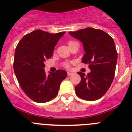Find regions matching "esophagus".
Returning a JSON list of instances; mask_svg holds the SVG:
<instances>
[{
	"label": "esophagus",
	"mask_w": 132,
	"mask_h": 132,
	"mask_svg": "<svg viewBox=\"0 0 132 132\" xmlns=\"http://www.w3.org/2000/svg\"><path fill=\"white\" fill-rule=\"evenodd\" d=\"M67 74H68V76L72 75H73L72 73H71V72H68V73H67Z\"/></svg>",
	"instance_id": "34e87169"
}]
</instances>
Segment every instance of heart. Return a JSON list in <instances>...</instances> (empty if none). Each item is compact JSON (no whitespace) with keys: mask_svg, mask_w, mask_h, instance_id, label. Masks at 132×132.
Wrapping results in <instances>:
<instances>
[{"mask_svg":"<svg viewBox=\"0 0 132 132\" xmlns=\"http://www.w3.org/2000/svg\"><path fill=\"white\" fill-rule=\"evenodd\" d=\"M73 43H75V41H68V46H69V45H71V44ZM64 66L66 68H68L69 67V64L68 63V62H65V63L64 64Z\"/></svg>","mask_w":132,"mask_h":132,"instance_id":"1","label":"heart"}]
</instances>
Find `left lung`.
Returning a JSON list of instances; mask_svg holds the SVG:
<instances>
[{
	"label": "left lung",
	"mask_w": 132,
	"mask_h": 132,
	"mask_svg": "<svg viewBox=\"0 0 132 132\" xmlns=\"http://www.w3.org/2000/svg\"><path fill=\"white\" fill-rule=\"evenodd\" d=\"M69 34L82 43L86 53L82 61L91 70L86 76L77 73L81 82L75 87L76 94L87 101L100 99L111 86L115 74L118 53L114 39L105 32L91 27Z\"/></svg>",
	"instance_id": "1"
}]
</instances>
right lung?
Masks as SVG:
<instances>
[{
  "instance_id": "obj_1",
  "label": "right lung",
  "mask_w": 132,
  "mask_h": 132,
  "mask_svg": "<svg viewBox=\"0 0 132 132\" xmlns=\"http://www.w3.org/2000/svg\"><path fill=\"white\" fill-rule=\"evenodd\" d=\"M65 32L52 34L36 30L26 34L15 49L13 68L25 94L37 103H45L57 95L61 82L67 77L62 70L46 75L45 61L53 55L55 45Z\"/></svg>"
}]
</instances>
